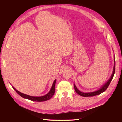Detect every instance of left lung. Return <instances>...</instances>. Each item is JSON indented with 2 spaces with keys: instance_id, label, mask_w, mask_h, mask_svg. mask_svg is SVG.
<instances>
[{
  "instance_id": "left-lung-1",
  "label": "left lung",
  "mask_w": 122,
  "mask_h": 122,
  "mask_svg": "<svg viewBox=\"0 0 122 122\" xmlns=\"http://www.w3.org/2000/svg\"><path fill=\"white\" fill-rule=\"evenodd\" d=\"M115 67H116V62H115V61H114L113 71V73L112 74V75L111 77H110V78L109 79V80L99 90H98L97 91H95L94 92H91V93H82V92H80V91H79L78 89H77V88L75 86V85L74 84L75 92L78 95L81 96H82V97H93V96H95L100 95V94L102 93L103 92H105L107 90V88H108L109 85L110 84V82L112 81V80L113 78L114 74V73H115Z\"/></svg>"
}]
</instances>
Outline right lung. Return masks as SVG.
<instances>
[{
  "mask_svg": "<svg viewBox=\"0 0 122 122\" xmlns=\"http://www.w3.org/2000/svg\"><path fill=\"white\" fill-rule=\"evenodd\" d=\"M55 82H56V79H55L54 81V82L52 84V87H51V90L49 91V93L47 94L46 95L43 96H41V97L30 96H29V95H26V94H24L21 93V92L16 90L15 88L13 86H12V87L14 88V90L17 92V94H19L20 96L22 97H23V98H25V99H29V100H31V101H33L42 102V101H45L48 100H49L54 95V93H55Z\"/></svg>",
  "mask_w": 122,
  "mask_h": 122,
  "instance_id": "obj_1",
  "label": "right lung"
}]
</instances>
